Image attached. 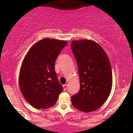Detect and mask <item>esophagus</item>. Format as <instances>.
Instances as JSON below:
<instances>
[{
  "label": "esophagus",
  "instance_id": "obj_1",
  "mask_svg": "<svg viewBox=\"0 0 133 133\" xmlns=\"http://www.w3.org/2000/svg\"><path fill=\"white\" fill-rule=\"evenodd\" d=\"M63 88H64V90L65 91V90L67 89V88H68V85H67V84L63 85Z\"/></svg>",
  "mask_w": 133,
  "mask_h": 133
}]
</instances>
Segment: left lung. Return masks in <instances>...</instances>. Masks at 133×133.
I'll use <instances>...</instances> for the list:
<instances>
[{
  "label": "left lung",
  "mask_w": 133,
  "mask_h": 133,
  "mask_svg": "<svg viewBox=\"0 0 133 133\" xmlns=\"http://www.w3.org/2000/svg\"><path fill=\"white\" fill-rule=\"evenodd\" d=\"M71 49L80 79V89L71 97L72 104L83 112L95 111L107 100L112 88L109 59L103 49L93 41H74Z\"/></svg>",
  "instance_id": "8db88e82"
}]
</instances>
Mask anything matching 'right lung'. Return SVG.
I'll return each mask as SVG.
<instances>
[{"label":"right lung","mask_w":133,"mask_h":133,"mask_svg":"<svg viewBox=\"0 0 133 133\" xmlns=\"http://www.w3.org/2000/svg\"><path fill=\"white\" fill-rule=\"evenodd\" d=\"M65 41L44 39L31 47L19 74V87L25 99L38 109L53 106L63 87L55 71V62Z\"/></svg>","instance_id":"obj_1"}]
</instances>
